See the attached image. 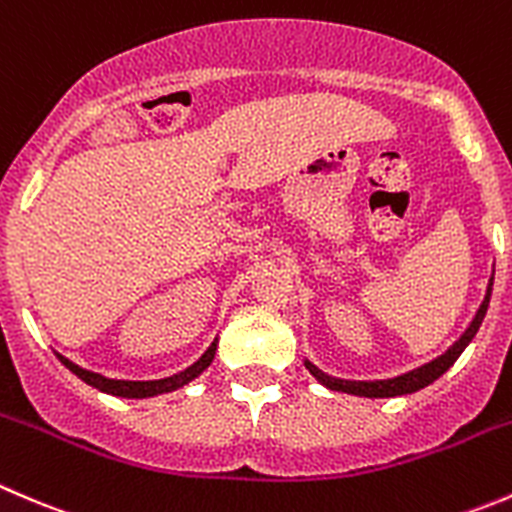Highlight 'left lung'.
Listing matches in <instances>:
<instances>
[{"instance_id": "8db88e82", "label": "left lung", "mask_w": 512, "mask_h": 512, "mask_svg": "<svg viewBox=\"0 0 512 512\" xmlns=\"http://www.w3.org/2000/svg\"><path fill=\"white\" fill-rule=\"evenodd\" d=\"M490 291H493V276H490V281H488V291H485L483 303H480V308L475 311L473 321L468 323V328L463 331V336H460L458 341H455L453 346L443 353V356L433 358L430 363H423L421 368H413V371L403 373V376L386 378V381H346V378L328 376V373H323L321 368L313 366L311 361H306L308 373H311V376L316 378L321 386L331 388V391L351 393V396H363V398H396V396H406V393L421 391V388H426L433 381H438V378L443 376V373L448 371L455 361H458V356L465 351V346L473 341V336L478 333L480 323H483L485 311H488Z\"/></svg>"}]
</instances>
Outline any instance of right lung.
I'll return each mask as SVG.
<instances>
[{"mask_svg":"<svg viewBox=\"0 0 512 512\" xmlns=\"http://www.w3.org/2000/svg\"><path fill=\"white\" fill-rule=\"evenodd\" d=\"M216 343L219 341H214L209 348H206V353L194 363V366H189L181 373H174V376L169 378H159V381H116V378H106L101 376V373L86 371V368L77 366V363L69 361V358H64L62 353H57V358L74 373V376L82 378L86 386L96 388V391L109 393V396H119V398H151V396H161V393H171L176 391V388H184L186 383H191L196 376H201V373L211 366V361H214Z\"/></svg>","mask_w":512,"mask_h":512,"instance_id":"obj_1","label":"right lung"}]
</instances>
